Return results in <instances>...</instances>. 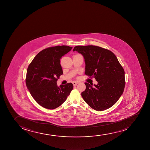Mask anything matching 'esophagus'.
<instances>
[{
	"instance_id": "34e87169",
	"label": "esophagus",
	"mask_w": 150,
	"mask_h": 150,
	"mask_svg": "<svg viewBox=\"0 0 150 150\" xmlns=\"http://www.w3.org/2000/svg\"><path fill=\"white\" fill-rule=\"evenodd\" d=\"M72 84H73V85H74V86H76L77 84H79V82L74 81V82H72Z\"/></svg>"
}]
</instances>
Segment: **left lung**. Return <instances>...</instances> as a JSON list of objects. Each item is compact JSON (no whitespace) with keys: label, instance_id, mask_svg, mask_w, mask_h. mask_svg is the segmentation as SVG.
<instances>
[{"label":"left lung","instance_id":"obj_1","mask_svg":"<svg viewBox=\"0 0 150 150\" xmlns=\"http://www.w3.org/2000/svg\"><path fill=\"white\" fill-rule=\"evenodd\" d=\"M75 50L85 59V74L98 82L94 87L85 83L86 88L81 93L82 98L96 111L111 107L123 93L125 87V71L116 56L110 50L94 45L76 46L73 50Z\"/></svg>","mask_w":150,"mask_h":150}]
</instances>
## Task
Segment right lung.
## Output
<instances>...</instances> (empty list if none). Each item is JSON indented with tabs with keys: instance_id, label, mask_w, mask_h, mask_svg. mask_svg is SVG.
I'll return each instance as SVG.
<instances>
[{
	"instance_id": "obj_1",
	"label": "right lung",
	"mask_w": 150,
	"mask_h": 150,
	"mask_svg": "<svg viewBox=\"0 0 150 150\" xmlns=\"http://www.w3.org/2000/svg\"><path fill=\"white\" fill-rule=\"evenodd\" d=\"M72 48L62 45L45 48L39 52L28 65L26 87L34 100L43 108H58L66 100L74 88L71 83L61 85L60 87L57 84L63 74L60 59Z\"/></svg>"
}]
</instances>
